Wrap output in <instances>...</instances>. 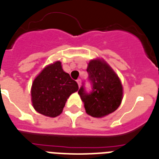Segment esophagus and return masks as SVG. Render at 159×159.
I'll use <instances>...</instances> for the list:
<instances>
[{
	"mask_svg": "<svg viewBox=\"0 0 159 159\" xmlns=\"http://www.w3.org/2000/svg\"><path fill=\"white\" fill-rule=\"evenodd\" d=\"M77 84H78V86H81V79H77Z\"/></svg>",
	"mask_w": 159,
	"mask_h": 159,
	"instance_id": "esophagus-1",
	"label": "esophagus"
}]
</instances>
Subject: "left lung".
<instances>
[{
  "mask_svg": "<svg viewBox=\"0 0 159 159\" xmlns=\"http://www.w3.org/2000/svg\"><path fill=\"white\" fill-rule=\"evenodd\" d=\"M86 71L92 90L87 92L83 84L78 91L86 113L102 117L114 112L121 104L123 95L119 77L106 62L100 59L89 62Z\"/></svg>",
  "mask_w": 159,
  "mask_h": 159,
  "instance_id": "obj_1",
  "label": "left lung"
}]
</instances>
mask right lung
<instances>
[{
    "instance_id": "obj_1",
    "label": "right lung",
    "mask_w": 159,
    "mask_h": 159,
    "mask_svg": "<svg viewBox=\"0 0 159 159\" xmlns=\"http://www.w3.org/2000/svg\"><path fill=\"white\" fill-rule=\"evenodd\" d=\"M77 90V82L63 70L61 62L56 61L46 66L33 81L31 90L33 105L41 114L57 117L67 99Z\"/></svg>"
}]
</instances>
